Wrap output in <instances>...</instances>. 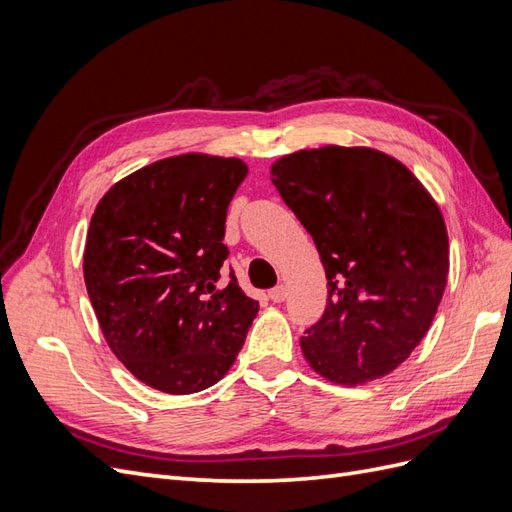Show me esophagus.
I'll return each instance as SVG.
<instances>
[{
	"instance_id": "34e87169",
	"label": "esophagus",
	"mask_w": 512,
	"mask_h": 512,
	"mask_svg": "<svg viewBox=\"0 0 512 512\" xmlns=\"http://www.w3.org/2000/svg\"><path fill=\"white\" fill-rule=\"evenodd\" d=\"M286 297H288V288L286 286H275L273 290H269V299L273 303H282V301H286Z\"/></svg>"
}]
</instances>
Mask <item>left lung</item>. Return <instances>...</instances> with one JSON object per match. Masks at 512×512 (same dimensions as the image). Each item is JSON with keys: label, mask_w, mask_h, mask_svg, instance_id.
<instances>
[{"label": "left lung", "mask_w": 512, "mask_h": 512, "mask_svg": "<svg viewBox=\"0 0 512 512\" xmlns=\"http://www.w3.org/2000/svg\"><path fill=\"white\" fill-rule=\"evenodd\" d=\"M271 181L327 273V309L301 337L305 361L344 386L391 374L421 344L444 294L438 203L406 164L371 147L288 153Z\"/></svg>", "instance_id": "8db88e82"}]
</instances>
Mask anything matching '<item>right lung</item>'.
Instances as JSON below:
<instances>
[{"label": "right lung", "mask_w": 512, "mask_h": 512, "mask_svg": "<svg viewBox=\"0 0 512 512\" xmlns=\"http://www.w3.org/2000/svg\"><path fill=\"white\" fill-rule=\"evenodd\" d=\"M245 175L239 158L181 153L117 181L91 215L89 301L108 348L151 389L220 382L258 314L235 275L220 282L226 209Z\"/></svg>", "instance_id": "add662e5"}]
</instances>
